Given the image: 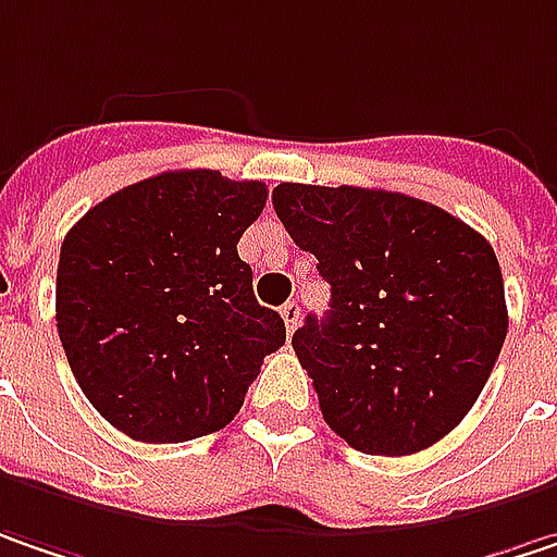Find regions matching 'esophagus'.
Listing matches in <instances>:
<instances>
[{
    "instance_id": "34e87169",
    "label": "esophagus",
    "mask_w": 557,
    "mask_h": 557,
    "mask_svg": "<svg viewBox=\"0 0 557 557\" xmlns=\"http://www.w3.org/2000/svg\"><path fill=\"white\" fill-rule=\"evenodd\" d=\"M280 314H283V324H286V331L293 334V331H296V324H299V318H302L299 302H286V306L280 309Z\"/></svg>"
}]
</instances>
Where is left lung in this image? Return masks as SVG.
Segmentation results:
<instances>
[{
  "instance_id": "8db88e82",
  "label": "left lung",
  "mask_w": 557,
  "mask_h": 557,
  "mask_svg": "<svg viewBox=\"0 0 557 557\" xmlns=\"http://www.w3.org/2000/svg\"><path fill=\"white\" fill-rule=\"evenodd\" d=\"M274 211L331 283V311L293 334L324 422L362 454L432 447L473 409L507 337L485 236L429 201L356 185L280 182Z\"/></svg>"
}]
</instances>
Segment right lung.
I'll return each instance as SVG.
<instances>
[{"mask_svg":"<svg viewBox=\"0 0 557 557\" xmlns=\"http://www.w3.org/2000/svg\"><path fill=\"white\" fill-rule=\"evenodd\" d=\"M264 201V182L170 170L103 198L69 230L55 271L59 341L84 397L128 438L220 432L286 341L236 251Z\"/></svg>","mask_w":557,"mask_h":557,"instance_id":"add662e5","label":"right lung"}]
</instances>
